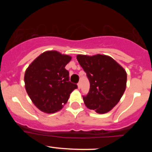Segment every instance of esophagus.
<instances>
[{
	"instance_id": "34e87169",
	"label": "esophagus",
	"mask_w": 152,
	"mask_h": 152,
	"mask_svg": "<svg viewBox=\"0 0 152 152\" xmlns=\"http://www.w3.org/2000/svg\"><path fill=\"white\" fill-rule=\"evenodd\" d=\"M81 82L79 81L78 83V88H81Z\"/></svg>"
}]
</instances>
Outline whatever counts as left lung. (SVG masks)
<instances>
[{"label": "left lung", "mask_w": 152, "mask_h": 152, "mask_svg": "<svg viewBox=\"0 0 152 152\" xmlns=\"http://www.w3.org/2000/svg\"><path fill=\"white\" fill-rule=\"evenodd\" d=\"M78 63L86 72L90 83L83 102L88 109L105 114L114 108L124 93L126 73L118 63L105 55H78Z\"/></svg>", "instance_id": "8db88e82"}]
</instances>
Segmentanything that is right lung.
Masks as SVG:
<instances>
[{
  "label": "right lung",
  "mask_w": 152,
  "mask_h": 152,
  "mask_svg": "<svg viewBox=\"0 0 152 152\" xmlns=\"http://www.w3.org/2000/svg\"><path fill=\"white\" fill-rule=\"evenodd\" d=\"M71 57L56 50L46 51L37 57L26 69L24 76L26 90L33 103L46 113L62 109L78 88L69 81L65 66Z\"/></svg>",
  "instance_id": "1"
}]
</instances>
